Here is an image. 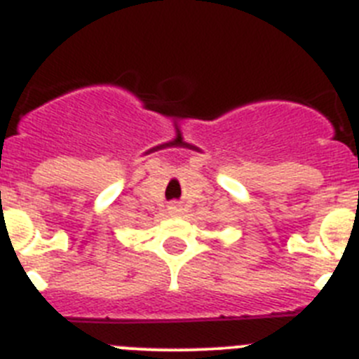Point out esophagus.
I'll return each mask as SVG.
<instances>
[{
    "label": "esophagus",
    "instance_id": "esophagus-1",
    "mask_svg": "<svg viewBox=\"0 0 359 359\" xmlns=\"http://www.w3.org/2000/svg\"><path fill=\"white\" fill-rule=\"evenodd\" d=\"M170 208H172V210H177V205H172V207H170Z\"/></svg>",
    "mask_w": 359,
    "mask_h": 359
}]
</instances>
